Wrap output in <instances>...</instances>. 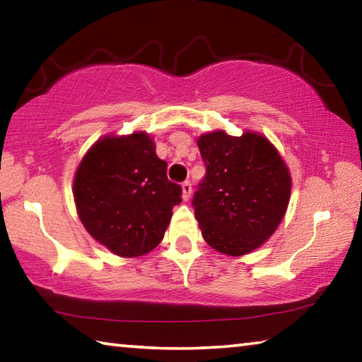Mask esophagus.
<instances>
[{
  "instance_id": "obj_1",
  "label": "esophagus",
  "mask_w": 362,
  "mask_h": 362,
  "mask_svg": "<svg viewBox=\"0 0 362 362\" xmlns=\"http://www.w3.org/2000/svg\"><path fill=\"white\" fill-rule=\"evenodd\" d=\"M182 198H183V201H188L189 198H192V183L189 182L182 183Z\"/></svg>"
}]
</instances>
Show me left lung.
Listing matches in <instances>:
<instances>
[{
	"mask_svg": "<svg viewBox=\"0 0 362 362\" xmlns=\"http://www.w3.org/2000/svg\"><path fill=\"white\" fill-rule=\"evenodd\" d=\"M198 146L206 175L192 204L206 243L233 257L260 247L289 204L291 174L283 158L255 132H209Z\"/></svg>",
	"mask_w": 362,
	"mask_h": 362,
	"instance_id": "obj_1",
	"label": "left lung"
}]
</instances>
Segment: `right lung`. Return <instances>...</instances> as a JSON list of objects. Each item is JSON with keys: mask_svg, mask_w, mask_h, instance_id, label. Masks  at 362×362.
Wrapping results in <instances>:
<instances>
[{"mask_svg": "<svg viewBox=\"0 0 362 362\" xmlns=\"http://www.w3.org/2000/svg\"><path fill=\"white\" fill-rule=\"evenodd\" d=\"M145 132L103 137L79 163L73 196L84 228L119 257H140L161 243L182 203V187L168 179Z\"/></svg>", "mask_w": 362, "mask_h": 362, "instance_id": "obj_1", "label": "right lung"}]
</instances>
